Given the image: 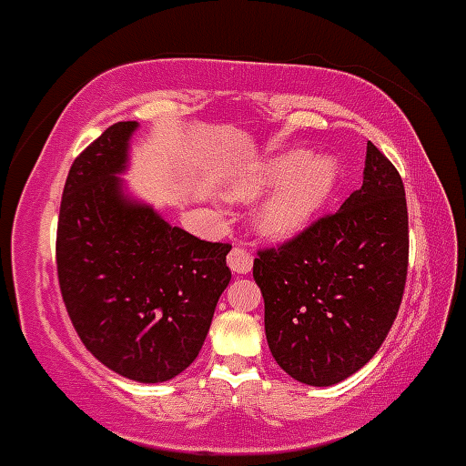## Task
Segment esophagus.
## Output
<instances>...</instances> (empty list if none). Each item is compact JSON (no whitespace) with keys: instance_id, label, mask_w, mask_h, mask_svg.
<instances>
[{"instance_id":"esophagus-1","label":"esophagus","mask_w":466,"mask_h":466,"mask_svg":"<svg viewBox=\"0 0 466 466\" xmlns=\"http://www.w3.org/2000/svg\"><path fill=\"white\" fill-rule=\"evenodd\" d=\"M228 265L234 274H248L252 269V257L241 248H234L228 254Z\"/></svg>"}]
</instances>
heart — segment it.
Returning a JSON list of instances; mask_svg holds the SVG:
<instances>
[{
    "label": "heart",
    "mask_w": 466,
    "mask_h": 466,
    "mask_svg": "<svg viewBox=\"0 0 466 466\" xmlns=\"http://www.w3.org/2000/svg\"><path fill=\"white\" fill-rule=\"evenodd\" d=\"M340 166L331 155H311L308 150H285L245 167L232 178L228 192L234 198H254L276 190L260 203L254 228L268 241H291L314 223L334 194Z\"/></svg>",
    "instance_id": "obj_1"
}]
</instances>
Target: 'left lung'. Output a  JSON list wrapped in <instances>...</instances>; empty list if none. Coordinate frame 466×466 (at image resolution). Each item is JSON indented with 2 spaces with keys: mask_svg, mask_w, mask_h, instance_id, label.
Here are the masks:
<instances>
[{
  "mask_svg": "<svg viewBox=\"0 0 466 466\" xmlns=\"http://www.w3.org/2000/svg\"><path fill=\"white\" fill-rule=\"evenodd\" d=\"M407 258L405 186L370 141L362 186L339 212L254 258L265 336L280 370L311 387L362 370L396 320Z\"/></svg>",
  "mask_w": 466,
  "mask_h": 466,
  "instance_id": "8db88e82",
  "label": "left lung"
}]
</instances>
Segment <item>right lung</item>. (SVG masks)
Listing matches in <instances>:
<instances>
[{
    "mask_svg": "<svg viewBox=\"0 0 466 466\" xmlns=\"http://www.w3.org/2000/svg\"><path fill=\"white\" fill-rule=\"evenodd\" d=\"M137 121H119L70 167L57 228L66 309L86 350L130 380L166 382L192 365L232 272V245L170 225L127 190Z\"/></svg>",
    "mask_w": 466,
    "mask_h": 466,
    "instance_id": "obj_1",
    "label": "right lung"
}]
</instances>
